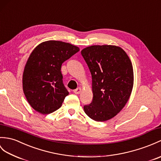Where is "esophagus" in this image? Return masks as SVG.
Wrapping results in <instances>:
<instances>
[{"label": "esophagus", "instance_id": "34e87169", "mask_svg": "<svg viewBox=\"0 0 161 161\" xmlns=\"http://www.w3.org/2000/svg\"><path fill=\"white\" fill-rule=\"evenodd\" d=\"M81 88H76V89H75L74 91H73V92H74V93H75V94H80V93L81 92Z\"/></svg>", "mask_w": 161, "mask_h": 161}]
</instances>
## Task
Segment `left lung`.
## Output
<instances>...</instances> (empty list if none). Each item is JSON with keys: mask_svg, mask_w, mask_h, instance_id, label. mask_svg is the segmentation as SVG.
<instances>
[{"mask_svg": "<svg viewBox=\"0 0 161 161\" xmlns=\"http://www.w3.org/2000/svg\"><path fill=\"white\" fill-rule=\"evenodd\" d=\"M81 53L92 76V102L84 106L96 121H106L120 112L131 95L134 72L125 51L115 45H92Z\"/></svg>", "mask_w": 161, "mask_h": 161, "instance_id": "obj_1", "label": "left lung"}]
</instances>
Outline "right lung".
Returning a JSON list of instances; mask_svg holds the SVG:
<instances>
[{"mask_svg":"<svg viewBox=\"0 0 161 161\" xmlns=\"http://www.w3.org/2000/svg\"><path fill=\"white\" fill-rule=\"evenodd\" d=\"M80 51L73 44L57 40L40 43L30 54L22 75V88L29 105L38 113H53L69 92L62 82V63Z\"/></svg>","mask_w":161,"mask_h":161,"instance_id":"1","label":"right lung"}]
</instances>
